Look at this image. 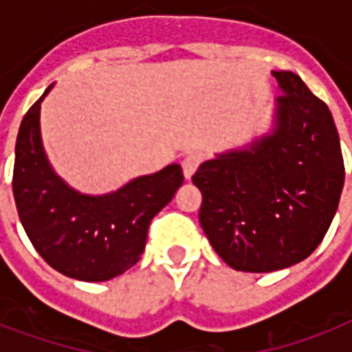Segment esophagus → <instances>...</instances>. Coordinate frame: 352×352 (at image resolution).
<instances>
[{
    "label": "esophagus",
    "instance_id": "1",
    "mask_svg": "<svg viewBox=\"0 0 352 352\" xmlns=\"http://www.w3.org/2000/svg\"><path fill=\"white\" fill-rule=\"evenodd\" d=\"M201 160H203V155L197 153V151H193V153H188L184 159H182V171H184V177L186 179H192V175L197 170V166L201 164Z\"/></svg>",
    "mask_w": 352,
    "mask_h": 352
}]
</instances>
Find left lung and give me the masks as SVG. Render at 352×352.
<instances>
[{
  "label": "left lung",
  "instance_id": "left-lung-1",
  "mask_svg": "<svg viewBox=\"0 0 352 352\" xmlns=\"http://www.w3.org/2000/svg\"><path fill=\"white\" fill-rule=\"evenodd\" d=\"M281 95L272 126L199 166V223L241 272H274L316 250L338 210L345 170L333 115L292 71H272Z\"/></svg>",
  "mask_w": 352,
  "mask_h": 352
}]
</instances>
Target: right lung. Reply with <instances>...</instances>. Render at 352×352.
<instances>
[{"mask_svg":"<svg viewBox=\"0 0 352 352\" xmlns=\"http://www.w3.org/2000/svg\"><path fill=\"white\" fill-rule=\"evenodd\" d=\"M52 85L27 111L16 138L12 192L19 221L54 270L89 283L107 281L140 259L149 223L173 199L184 175L181 166L170 164L104 195L69 186L41 142V102Z\"/></svg>","mask_w":352,"mask_h":352,"instance_id":"add662e5","label":"right lung"}]
</instances>
